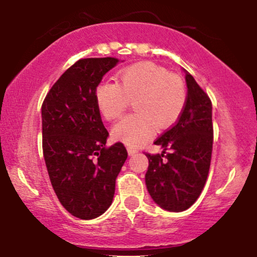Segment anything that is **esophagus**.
Wrapping results in <instances>:
<instances>
[{"label": "esophagus", "mask_w": 257, "mask_h": 257, "mask_svg": "<svg viewBox=\"0 0 257 257\" xmlns=\"http://www.w3.org/2000/svg\"><path fill=\"white\" fill-rule=\"evenodd\" d=\"M137 152H138V149H135V147H131V146L128 147V153H129V156L135 155V153H137Z\"/></svg>", "instance_id": "1"}]
</instances>
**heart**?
<instances>
[{
  "mask_svg": "<svg viewBox=\"0 0 257 257\" xmlns=\"http://www.w3.org/2000/svg\"><path fill=\"white\" fill-rule=\"evenodd\" d=\"M95 101L105 119L118 118L134 101L135 113L117 122L112 137L126 146L137 147L149 140L155 128L175 124L187 101V88L181 77L153 63H138L118 73V83L102 81Z\"/></svg>",
  "mask_w": 257,
  "mask_h": 257,
  "instance_id": "obj_1",
  "label": "heart"
}]
</instances>
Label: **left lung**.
I'll return each instance as SVG.
<instances>
[{"mask_svg":"<svg viewBox=\"0 0 257 257\" xmlns=\"http://www.w3.org/2000/svg\"><path fill=\"white\" fill-rule=\"evenodd\" d=\"M186 83L184 112L155 141L163 147V153L146 152L147 190L161 208L169 211H184L198 199L208 179L213 152L211 100L188 72Z\"/></svg>","mask_w":257,"mask_h":257,"instance_id":"1","label":"left lung"}]
</instances>
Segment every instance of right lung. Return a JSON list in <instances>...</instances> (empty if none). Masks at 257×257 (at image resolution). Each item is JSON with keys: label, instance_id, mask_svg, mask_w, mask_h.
Wrapping results in <instances>:
<instances>
[{"label": "right lung", "instance_id": "right-lung-1", "mask_svg": "<svg viewBox=\"0 0 257 257\" xmlns=\"http://www.w3.org/2000/svg\"><path fill=\"white\" fill-rule=\"evenodd\" d=\"M114 58L79 59L53 84L42 104V149L61 205L90 220L107 210L128 152L122 143L106 147L95 90Z\"/></svg>", "mask_w": 257, "mask_h": 257}]
</instances>
